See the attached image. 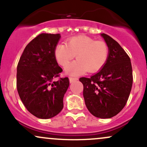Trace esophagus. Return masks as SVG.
<instances>
[{
	"label": "esophagus",
	"instance_id": "1",
	"mask_svg": "<svg viewBox=\"0 0 147 147\" xmlns=\"http://www.w3.org/2000/svg\"><path fill=\"white\" fill-rule=\"evenodd\" d=\"M69 79H70V83H72V82H75V81L78 80V78H77V77H70V78H69Z\"/></svg>",
	"mask_w": 147,
	"mask_h": 147
}]
</instances>
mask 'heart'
Returning a JSON list of instances; mask_svg holds the SVG:
<instances>
[{
  "instance_id": "1",
  "label": "heart",
  "mask_w": 147,
  "mask_h": 147,
  "mask_svg": "<svg viewBox=\"0 0 147 147\" xmlns=\"http://www.w3.org/2000/svg\"><path fill=\"white\" fill-rule=\"evenodd\" d=\"M109 53L106 42L84 35L72 36L66 44H57L54 50L55 59L62 67L66 66L76 55L77 60L66 68L67 73L71 75L99 71L106 64Z\"/></svg>"
}]
</instances>
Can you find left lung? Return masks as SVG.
Returning <instances> with one entry per match:
<instances>
[{
    "instance_id": "1",
    "label": "left lung",
    "mask_w": 147,
    "mask_h": 147,
    "mask_svg": "<svg viewBox=\"0 0 147 147\" xmlns=\"http://www.w3.org/2000/svg\"><path fill=\"white\" fill-rule=\"evenodd\" d=\"M110 53L103 68L90 78L81 77L88 110L97 117L111 118L126 105L133 84V70L129 55L115 40L102 34Z\"/></svg>"
}]
</instances>
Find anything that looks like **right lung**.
<instances>
[{
	"label": "right lung",
	"instance_id": "obj_1",
	"mask_svg": "<svg viewBox=\"0 0 147 147\" xmlns=\"http://www.w3.org/2000/svg\"><path fill=\"white\" fill-rule=\"evenodd\" d=\"M60 37L59 34H38L27 45L18 63V95L27 110L41 119L59 113L70 84L68 77H59L63 70L54 55ZM58 77V80L53 81Z\"/></svg>",
	"mask_w": 147,
	"mask_h": 147
}]
</instances>
